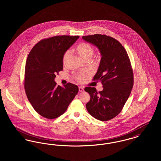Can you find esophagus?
Here are the masks:
<instances>
[{"label": "esophagus", "mask_w": 161, "mask_h": 161, "mask_svg": "<svg viewBox=\"0 0 161 161\" xmlns=\"http://www.w3.org/2000/svg\"><path fill=\"white\" fill-rule=\"evenodd\" d=\"M78 89H79V91H80V92H83V91H84V87H83V86H80V87H78Z\"/></svg>", "instance_id": "1"}]
</instances>
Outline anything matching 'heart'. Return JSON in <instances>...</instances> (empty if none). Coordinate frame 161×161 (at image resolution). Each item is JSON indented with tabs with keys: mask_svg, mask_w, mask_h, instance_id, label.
<instances>
[{
	"mask_svg": "<svg viewBox=\"0 0 161 161\" xmlns=\"http://www.w3.org/2000/svg\"><path fill=\"white\" fill-rule=\"evenodd\" d=\"M77 54H78L83 59L85 60H89L94 54V49L91 45L87 43H80L75 47ZM70 56V51H67L63 57V64H65L68 61ZM88 75L87 72H83L80 74H78L75 75V78L78 81H82L84 77Z\"/></svg>",
	"mask_w": 161,
	"mask_h": 161,
	"instance_id": "b5f03b06",
	"label": "heart"
}]
</instances>
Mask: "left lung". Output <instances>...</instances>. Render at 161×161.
Returning a JSON list of instances; mask_svg holds the SVG:
<instances>
[{
	"mask_svg": "<svg viewBox=\"0 0 161 161\" xmlns=\"http://www.w3.org/2000/svg\"><path fill=\"white\" fill-rule=\"evenodd\" d=\"M82 38L100 51V66L93 80L101 81L103 87L100 92L95 87H85L91 96L86 108L95 118L107 121L121 112L130 96L133 86L130 59L123 45L112 37L94 34Z\"/></svg>",
	"mask_w": 161,
	"mask_h": 161,
	"instance_id": "8db88e82",
	"label": "left lung"
}]
</instances>
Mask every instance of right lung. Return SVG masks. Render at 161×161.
Segmentation results:
<instances>
[{"mask_svg":"<svg viewBox=\"0 0 161 161\" xmlns=\"http://www.w3.org/2000/svg\"><path fill=\"white\" fill-rule=\"evenodd\" d=\"M79 36H57L40 40L28 56L24 87L39 115L54 119L63 114L78 92L77 85L57 86L55 74L63 70V57Z\"/></svg>","mask_w":161,"mask_h":161,"instance_id":"right-lung-1","label":"right lung"}]
</instances>
